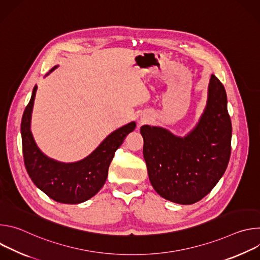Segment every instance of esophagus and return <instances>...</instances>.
Here are the masks:
<instances>
[{
    "instance_id": "1",
    "label": "esophagus",
    "mask_w": 260,
    "mask_h": 260,
    "mask_svg": "<svg viewBox=\"0 0 260 260\" xmlns=\"http://www.w3.org/2000/svg\"><path fill=\"white\" fill-rule=\"evenodd\" d=\"M148 121H149V118H148V117H141L140 123H141V124H144V123H147Z\"/></svg>"
}]
</instances>
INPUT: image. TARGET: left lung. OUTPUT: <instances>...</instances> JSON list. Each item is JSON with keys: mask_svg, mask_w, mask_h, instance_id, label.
Wrapping results in <instances>:
<instances>
[{"mask_svg": "<svg viewBox=\"0 0 260 260\" xmlns=\"http://www.w3.org/2000/svg\"><path fill=\"white\" fill-rule=\"evenodd\" d=\"M140 132L154 190L180 205L201 201L223 176L231 157L232 121L223 84L211 75L204 112L186 136L150 125H143Z\"/></svg>", "mask_w": 260, "mask_h": 260, "instance_id": "left-lung-1", "label": "left lung"}]
</instances>
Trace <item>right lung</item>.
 Returning <instances> with one entry per match:
<instances>
[{
    "label": "right lung",
    "instance_id": "add662e5",
    "mask_svg": "<svg viewBox=\"0 0 260 260\" xmlns=\"http://www.w3.org/2000/svg\"><path fill=\"white\" fill-rule=\"evenodd\" d=\"M56 68L57 66L53 67L46 76ZM37 88L35 85L21 119L22 152L26 172L36 186L53 201L70 205L83 203L104 186L114 153L125 137L135 129L136 122L132 121L111 133L88 156L79 161L66 164L54 160L39 149L30 132Z\"/></svg>",
    "mask_w": 260,
    "mask_h": 260
}]
</instances>
